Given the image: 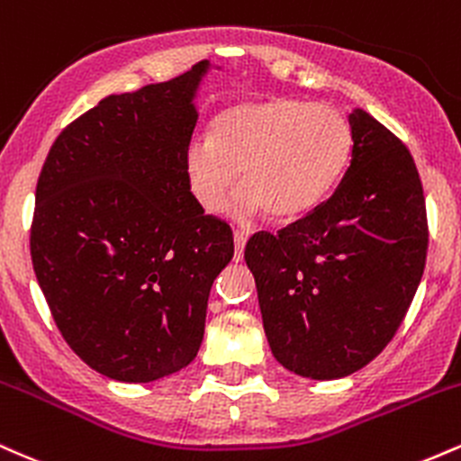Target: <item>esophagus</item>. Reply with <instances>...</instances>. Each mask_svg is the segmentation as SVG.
<instances>
[{
	"instance_id": "obj_1",
	"label": "esophagus",
	"mask_w": 461,
	"mask_h": 461,
	"mask_svg": "<svg viewBox=\"0 0 461 461\" xmlns=\"http://www.w3.org/2000/svg\"><path fill=\"white\" fill-rule=\"evenodd\" d=\"M245 245H247V234L242 231H234V260L240 262L245 256Z\"/></svg>"
}]
</instances>
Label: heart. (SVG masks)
I'll use <instances>...</instances> for the list:
<instances>
[{
  "label": "heart",
  "instance_id": "b5f03b06",
  "mask_svg": "<svg viewBox=\"0 0 461 461\" xmlns=\"http://www.w3.org/2000/svg\"><path fill=\"white\" fill-rule=\"evenodd\" d=\"M353 151L351 123L340 110L303 99L242 102L219 113L205 139L184 149L188 190L205 212L230 205L238 221L267 210L273 221L312 212L340 182Z\"/></svg>",
  "mask_w": 461,
  "mask_h": 461
}]
</instances>
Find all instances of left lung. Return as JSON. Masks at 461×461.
<instances>
[{"mask_svg":"<svg viewBox=\"0 0 461 461\" xmlns=\"http://www.w3.org/2000/svg\"><path fill=\"white\" fill-rule=\"evenodd\" d=\"M348 123L351 164L331 197L275 236L258 231L245 249L273 356L310 379L347 377L384 351L429 245L410 149L364 110Z\"/></svg>","mask_w":461,"mask_h":461,"instance_id":"obj_1","label":"left lung"}]
</instances>
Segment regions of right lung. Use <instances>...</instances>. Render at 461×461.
Here are the masks:
<instances>
[{"label":"right lung","mask_w":461,"mask_h":461,"mask_svg":"<svg viewBox=\"0 0 461 461\" xmlns=\"http://www.w3.org/2000/svg\"><path fill=\"white\" fill-rule=\"evenodd\" d=\"M208 68L102 99L60 131L36 184V279L67 345L116 382L193 362L210 288L234 256L230 225L184 176Z\"/></svg>","instance_id":"1"}]
</instances>
